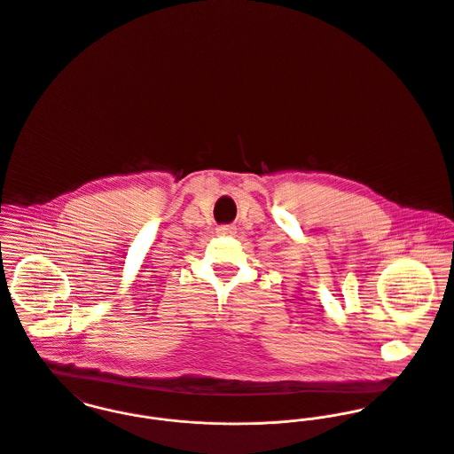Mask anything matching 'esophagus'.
Segmentation results:
<instances>
[{
    "label": "esophagus",
    "mask_w": 454,
    "mask_h": 454,
    "mask_svg": "<svg viewBox=\"0 0 454 454\" xmlns=\"http://www.w3.org/2000/svg\"><path fill=\"white\" fill-rule=\"evenodd\" d=\"M217 233H219V235H228V237H231V235L237 233V226H233V224L219 226V228H217Z\"/></svg>",
    "instance_id": "esophagus-1"
}]
</instances>
